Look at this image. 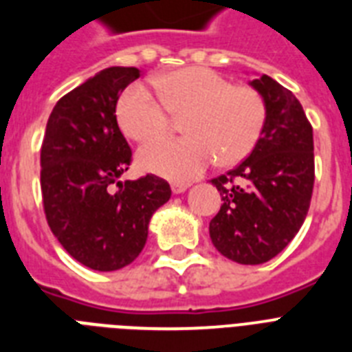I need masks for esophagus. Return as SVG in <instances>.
<instances>
[{
    "mask_svg": "<svg viewBox=\"0 0 352 352\" xmlns=\"http://www.w3.org/2000/svg\"><path fill=\"white\" fill-rule=\"evenodd\" d=\"M188 188H190V184L188 182H171V192L175 193V195H179V193L186 192Z\"/></svg>",
    "mask_w": 352,
    "mask_h": 352,
    "instance_id": "obj_1",
    "label": "esophagus"
}]
</instances>
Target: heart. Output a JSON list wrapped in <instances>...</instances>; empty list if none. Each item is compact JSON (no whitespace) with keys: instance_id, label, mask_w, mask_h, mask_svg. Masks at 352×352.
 <instances>
[{"instance_id":"b5f03b06","label":"heart","mask_w":352,"mask_h":352,"mask_svg":"<svg viewBox=\"0 0 352 352\" xmlns=\"http://www.w3.org/2000/svg\"><path fill=\"white\" fill-rule=\"evenodd\" d=\"M157 95L137 85L117 107L120 129L135 142L162 137L171 115L184 117L188 137L162 138L140 149L146 170L173 181H190L215 159L221 166L237 164L250 155L261 137L267 107L248 85H234L206 67H184L153 80Z\"/></svg>"}]
</instances>
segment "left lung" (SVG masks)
<instances>
[{
  "mask_svg": "<svg viewBox=\"0 0 352 352\" xmlns=\"http://www.w3.org/2000/svg\"><path fill=\"white\" fill-rule=\"evenodd\" d=\"M250 85L263 96L267 120L256 148L239 166L212 179L221 210L210 237L225 257L261 265L300 232L314 188V140L300 100L263 74Z\"/></svg>",
  "mask_w": 352,
  "mask_h": 352,
  "instance_id": "8db88e82",
  "label": "left lung"
}]
</instances>
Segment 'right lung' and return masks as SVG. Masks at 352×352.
<instances>
[{
    "label": "right lung",
    "instance_id": "add662e5",
    "mask_svg": "<svg viewBox=\"0 0 352 352\" xmlns=\"http://www.w3.org/2000/svg\"><path fill=\"white\" fill-rule=\"evenodd\" d=\"M138 76L137 67H107L85 80L56 102L41 144L47 223L69 256L100 272L137 259L151 215L171 197L170 184L151 173L120 181L131 148L115 113Z\"/></svg>",
    "mask_w": 352,
    "mask_h": 352
}]
</instances>
